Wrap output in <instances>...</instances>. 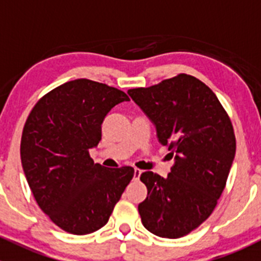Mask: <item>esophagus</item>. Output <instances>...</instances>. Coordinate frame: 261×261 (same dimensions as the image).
<instances>
[{
  "mask_svg": "<svg viewBox=\"0 0 261 261\" xmlns=\"http://www.w3.org/2000/svg\"><path fill=\"white\" fill-rule=\"evenodd\" d=\"M141 173H143V170H140V169H135V170H134V179L139 180V178H140Z\"/></svg>",
  "mask_w": 261,
  "mask_h": 261,
  "instance_id": "obj_1",
  "label": "esophagus"
}]
</instances>
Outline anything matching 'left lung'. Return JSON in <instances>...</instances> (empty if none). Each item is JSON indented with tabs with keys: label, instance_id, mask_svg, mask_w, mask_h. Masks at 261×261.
Segmentation results:
<instances>
[{
	"label": "left lung",
	"instance_id": "left-lung-1",
	"mask_svg": "<svg viewBox=\"0 0 261 261\" xmlns=\"http://www.w3.org/2000/svg\"><path fill=\"white\" fill-rule=\"evenodd\" d=\"M127 93L156 126L159 143L174 155L167 178L144 172L141 222L160 238L179 239L211 216L236 152L227 112L203 82L180 74Z\"/></svg>",
	"mask_w": 261,
	"mask_h": 261
}]
</instances>
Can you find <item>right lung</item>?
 <instances>
[{
	"label": "right lung",
	"mask_w": 261,
	"mask_h": 261,
	"mask_svg": "<svg viewBox=\"0 0 261 261\" xmlns=\"http://www.w3.org/2000/svg\"><path fill=\"white\" fill-rule=\"evenodd\" d=\"M123 101L130 98L115 87L70 81L44 94L23 126L21 163L34 198L73 235L103 227L134 177L133 167L105 168L89 155L101 141L106 115Z\"/></svg>",
	"instance_id": "1"
}]
</instances>
